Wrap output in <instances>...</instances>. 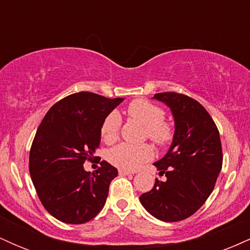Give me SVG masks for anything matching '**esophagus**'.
Listing matches in <instances>:
<instances>
[{
  "label": "esophagus",
  "mask_w": 250,
  "mask_h": 250,
  "mask_svg": "<svg viewBox=\"0 0 250 250\" xmlns=\"http://www.w3.org/2000/svg\"><path fill=\"white\" fill-rule=\"evenodd\" d=\"M119 174L120 175H131L134 173H131V171H129V170H125V169H119Z\"/></svg>",
  "instance_id": "1"
}]
</instances>
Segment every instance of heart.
Wrapping results in <instances>:
<instances>
[{
    "instance_id": "heart-1",
    "label": "heart",
    "mask_w": 250,
    "mask_h": 250,
    "mask_svg": "<svg viewBox=\"0 0 250 250\" xmlns=\"http://www.w3.org/2000/svg\"><path fill=\"white\" fill-rule=\"evenodd\" d=\"M127 113L130 119L146 127V136L157 146H166L173 140L174 127L166 121L165 110L160 105L145 99H137L129 103ZM121 116L113 111L105 117L101 125V136L104 142L113 143L119 139ZM153 148L147 143L129 145L120 143L108 151V161L117 168L135 170L153 157Z\"/></svg>"
}]
</instances>
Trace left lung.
Segmentation results:
<instances>
[{
  "instance_id": "left-lung-1",
  "label": "left lung",
  "mask_w": 250,
  "mask_h": 250,
  "mask_svg": "<svg viewBox=\"0 0 250 250\" xmlns=\"http://www.w3.org/2000/svg\"><path fill=\"white\" fill-rule=\"evenodd\" d=\"M154 99L170 108L175 133L168 153L154 163L165 180L156 179L140 201L156 219L176 222L196 213L213 191L223 160L220 133L196 100L175 91Z\"/></svg>"
}]
</instances>
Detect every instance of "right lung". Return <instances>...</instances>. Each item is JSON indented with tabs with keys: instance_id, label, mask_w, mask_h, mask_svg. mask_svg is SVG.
<instances>
[{
	"instance_id": "add662e5",
	"label": "right lung",
	"mask_w": 250,
	"mask_h": 250,
	"mask_svg": "<svg viewBox=\"0 0 250 250\" xmlns=\"http://www.w3.org/2000/svg\"><path fill=\"white\" fill-rule=\"evenodd\" d=\"M122 101L80 91L60 100L43 117L30 148L29 171L43 207L61 222L85 223L104 206L117 169L102 161L90 174L83 163L95 159L102 123Z\"/></svg>"
}]
</instances>
